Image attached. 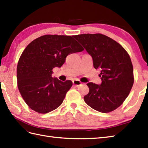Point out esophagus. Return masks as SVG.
Listing matches in <instances>:
<instances>
[{"instance_id": "obj_1", "label": "esophagus", "mask_w": 148, "mask_h": 148, "mask_svg": "<svg viewBox=\"0 0 148 148\" xmlns=\"http://www.w3.org/2000/svg\"><path fill=\"white\" fill-rule=\"evenodd\" d=\"M73 84L75 85L76 87L79 86L81 85V84H82L81 82L79 80H77V79L74 80V81H73Z\"/></svg>"}]
</instances>
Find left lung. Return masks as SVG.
<instances>
[{
    "instance_id": "8db88e82",
    "label": "left lung",
    "mask_w": 148,
    "mask_h": 148,
    "mask_svg": "<svg viewBox=\"0 0 148 148\" xmlns=\"http://www.w3.org/2000/svg\"><path fill=\"white\" fill-rule=\"evenodd\" d=\"M99 69L101 84H87L90 91L84 100L95 110L108 113L121 106L134 84L133 66L129 53L114 40L100 33L74 35Z\"/></svg>"
}]
</instances>
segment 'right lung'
Returning a JSON list of instances; mask_svg holds the SVG:
<instances>
[{"mask_svg": "<svg viewBox=\"0 0 148 148\" xmlns=\"http://www.w3.org/2000/svg\"><path fill=\"white\" fill-rule=\"evenodd\" d=\"M83 50L73 36L57 35L38 37L26 47L17 66V81L20 94L31 109L47 113L62 103L73 82L52 77V69L62 66L69 54Z\"/></svg>", "mask_w": 148, "mask_h": 148, "instance_id": "1", "label": "right lung"}]
</instances>
